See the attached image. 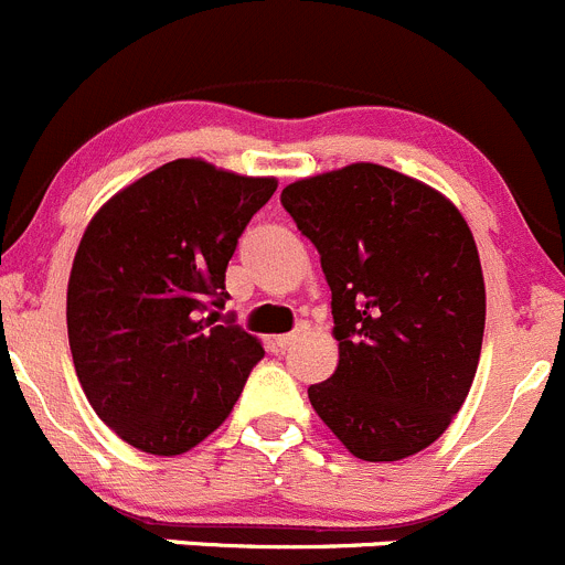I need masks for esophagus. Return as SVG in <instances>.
<instances>
[{
  "instance_id": "1",
  "label": "esophagus",
  "mask_w": 565,
  "mask_h": 565,
  "mask_svg": "<svg viewBox=\"0 0 565 565\" xmlns=\"http://www.w3.org/2000/svg\"><path fill=\"white\" fill-rule=\"evenodd\" d=\"M295 340H298V331H292V334H281V337H276V348H281V351H284V348L292 345Z\"/></svg>"
}]
</instances>
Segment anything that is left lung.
<instances>
[{"label":"left lung","mask_w":565,"mask_h":565,"mask_svg":"<svg viewBox=\"0 0 565 565\" xmlns=\"http://www.w3.org/2000/svg\"><path fill=\"white\" fill-rule=\"evenodd\" d=\"M281 205L331 287L340 362L309 387L315 413L360 460L418 455L460 413L482 354L484 278L466 217L367 161L289 183Z\"/></svg>","instance_id":"left-lung-1"}]
</instances>
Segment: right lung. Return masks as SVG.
Here are the masks:
<instances>
[{"instance_id":"add662e5","label":"right lung","mask_w":565,"mask_h":565,"mask_svg":"<svg viewBox=\"0 0 565 565\" xmlns=\"http://www.w3.org/2000/svg\"><path fill=\"white\" fill-rule=\"evenodd\" d=\"M276 178L178 158L119 189L86 225L66 289L72 362L99 420L175 457L223 426L265 348L225 307V267Z\"/></svg>"}]
</instances>
